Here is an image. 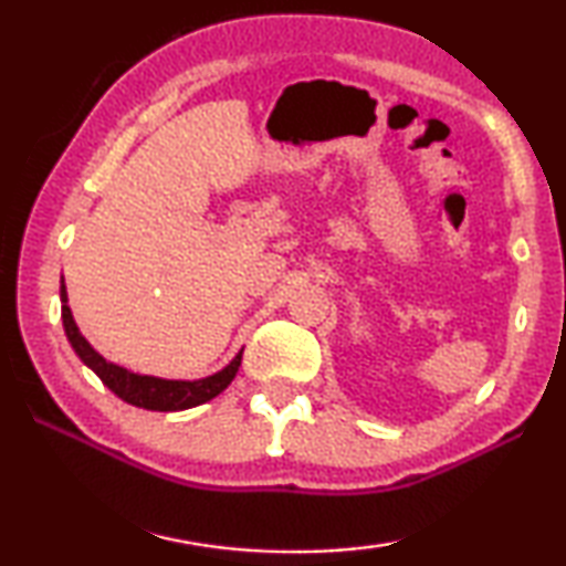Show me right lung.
Listing matches in <instances>:
<instances>
[{
    "label": "right lung",
    "instance_id": "add662e5",
    "mask_svg": "<svg viewBox=\"0 0 566 566\" xmlns=\"http://www.w3.org/2000/svg\"><path fill=\"white\" fill-rule=\"evenodd\" d=\"M60 300H62V322H64L66 339H70L76 357L87 364L94 375L104 381V387H109L114 395L127 401V405L151 409V411H181V409L205 405V401L214 399L219 391H224L229 387V381H232L237 375L239 364H242V352H239L222 371H217V375L205 377V379H195V381L137 375V371H129L119 367V364H112L104 359L102 354L82 337V332L72 317L70 304H66L64 280L60 286Z\"/></svg>",
    "mask_w": 566,
    "mask_h": 566
}]
</instances>
